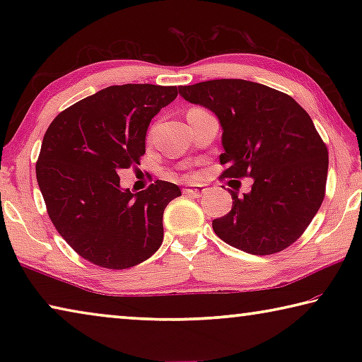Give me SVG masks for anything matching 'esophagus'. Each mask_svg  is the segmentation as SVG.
<instances>
[{"label": "esophagus", "instance_id": "obj_1", "mask_svg": "<svg viewBox=\"0 0 362 362\" xmlns=\"http://www.w3.org/2000/svg\"><path fill=\"white\" fill-rule=\"evenodd\" d=\"M206 192V188L203 185H187L185 188H183V193L185 194H192V196H201Z\"/></svg>", "mask_w": 362, "mask_h": 362}]
</instances>
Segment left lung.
<instances>
[{
	"label": "left lung",
	"mask_w": 362,
	"mask_h": 362,
	"mask_svg": "<svg viewBox=\"0 0 362 362\" xmlns=\"http://www.w3.org/2000/svg\"><path fill=\"white\" fill-rule=\"evenodd\" d=\"M179 93L218 118L223 177L254 182L241 198L231 192V211L212 220L216 235L254 255L289 247L326 192L329 155L310 115L291 95L246 79H212Z\"/></svg>",
	"instance_id": "1"
}]
</instances>
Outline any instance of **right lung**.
I'll use <instances>...</instances> for the list:
<instances>
[{
    "instance_id": "add662e5",
    "label": "right lung",
    "mask_w": 362,
    "mask_h": 362,
    "mask_svg": "<svg viewBox=\"0 0 362 362\" xmlns=\"http://www.w3.org/2000/svg\"><path fill=\"white\" fill-rule=\"evenodd\" d=\"M177 97V86H110L64 110L47 127L36 180L60 236L83 259L124 269L156 252L163 214L182 192L156 180L139 193L118 170L140 164L150 121Z\"/></svg>"
}]
</instances>
